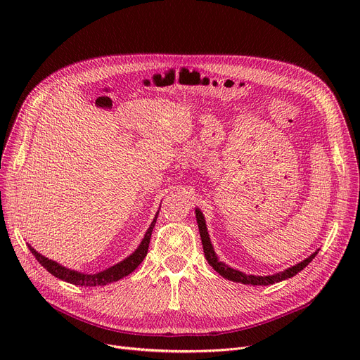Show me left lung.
<instances>
[{
    "mask_svg": "<svg viewBox=\"0 0 360 360\" xmlns=\"http://www.w3.org/2000/svg\"><path fill=\"white\" fill-rule=\"evenodd\" d=\"M195 216H197V223H198V231H200V236H201V242H202V250H204V257L205 259L209 261L210 266L220 274L223 276L224 278L228 280H232V281H236V283H242V285H252V286H269V285H274V283H278L281 280H286V278H290L293 276H296L299 271L304 270L308 264L315 258V255L318 254V250L309 255L307 259L300 261L299 264H296V266L281 271V273H277V274H273V276H252V274H245L239 270H235L229 266H226L224 262L219 261L216 252H214V248L213 245L210 242V238H209V232H207V226H205V220H204V216L201 213V210L195 209Z\"/></svg>",
    "mask_w": 360,
    "mask_h": 360,
    "instance_id": "1",
    "label": "left lung"
}]
</instances>
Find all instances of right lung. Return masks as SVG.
I'll return each mask as SVG.
<instances>
[{"mask_svg":"<svg viewBox=\"0 0 360 360\" xmlns=\"http://www.w3.org/2000/svg\"><path fill=\"white\" fill-rule=\"evenodd\" d=\"M158 214L159 213H156V217L153 219V221H151L150 228L147 229L141 243L139 245V248L134 252H132L129 257H127L124 261L115 264V266H112V267H109L101 273H96V274H84V273L65 269L64 266H61V264L55 262L52 259H48L42 254L37 252L34 248L30 247V245H29V250L32 251L34 258L39 261L41 266H44L55 277H58L64 281H68V283H71V285H75V286H84V288L105 286V285H109V283H112V281H118L122 277L128 276L143 262V259L146 258L147 251H148V243H150L151 232H153V228H155L156 220H158Z\"/></svg>","mask_w":360,"mask_h":360,"instance_id":"add662e5","label":"right lung"}]
</instances>
